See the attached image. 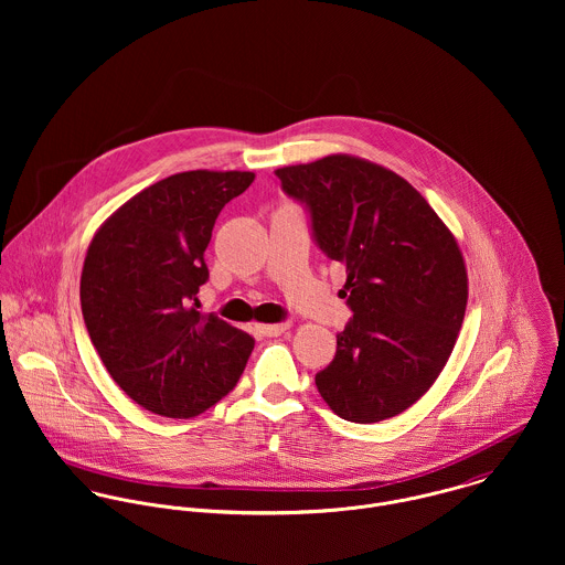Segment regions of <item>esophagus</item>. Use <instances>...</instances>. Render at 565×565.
<instances>
[{"label":"esophagus","instance_id":"esophagus-1","mask_svg":"<svg viewBox=\"0 0 565 565\" xmlns=\"http://www.w3.org/2000/svg\"><path fill=\"white\" fill-rule=\"evenodd\" d=\"M287 328H289V323H265V326H258V332H260L263 337H278V334H282Z\"/></svg>","mask_w":565,"mask_h":565}]
</instances>
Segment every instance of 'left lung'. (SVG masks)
I'll return each instance as SVG.
<instances>
[{
	"label": "left lung",
	"instance_id": "1",
	"mask_svg": "<svg viewBox=\"0 0 565 565\" xmlns=\"http://www.w3.org/2000/svg\"><path fill=\"white\" fill-rule=\"evenodd\" d=\"M302 204L311 237L345 265L352 311L337 352L316 374L343 419L374 424L419 401L444 370L468 305L459 245L398 173L345 154L276 171Z\"/></svg>",
	"mask_w": 565,
	"mask_h": 565
}]
</instances>
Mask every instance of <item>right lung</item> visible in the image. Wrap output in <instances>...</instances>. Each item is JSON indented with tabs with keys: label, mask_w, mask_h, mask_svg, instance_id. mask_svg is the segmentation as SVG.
I'll return each mask as SVG.
<instances>
[{
	"label": "right lung",
	"mask_w": 565,
	"mask_h": 565,
	"mask_svg": "<svg viewBox=\"0 0 565 565\" xmlns=\"http://www.w3.org/2000/svg\"><path fill=\"white\" fill-rule=\"evenodd\" d=\"M252 171H184L143 189L93 237L82 318L113 381L143 408L193 417L235 390L254 339L198 311L204 249Z\"/></svg>",
	"instance_id": "add662e5"
}]
</instances>
